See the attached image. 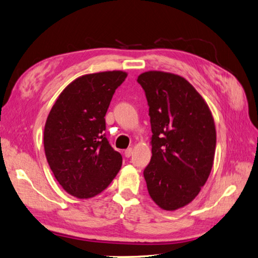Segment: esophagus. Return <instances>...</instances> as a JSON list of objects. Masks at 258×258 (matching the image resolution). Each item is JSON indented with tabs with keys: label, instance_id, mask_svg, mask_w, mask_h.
I'll list each match as a JSON object with an SVG mask.
<instances>
[{
	"label": "esophagus",
	"instance_id": "34e87169",
	"mask_svg": "<svg viewBox=\"0 0 258 258\" xmlns=\"http://www.w3.org/2000/svg\"><path fill=\"white\" fill-rule=\"evenodd\" d=\"M132 154H133V149H132V148H127L126 151L124 152V155H125V157H126V158H130L132 156Z\"/></svg>",
	"mask_w": 258,
	"mask_h": 258
}]
</instances>
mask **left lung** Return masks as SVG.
I'll use <instances>...</instances> for the list:
<instances>
[{"instance_id": "1", "label": "left lung", "mask_w": 258, "mask_h": 258, "mask_svg": "<svg viewBox=\"0 0 258 258\" xmlns=\"http://www.w3.org/2000/svg\"><path fill=\"white\" fill-rule=\"evenodd\" d=\"M145 91L152 154L144 169L148 194L167 211L187 206L210 175L217 144L209 106L182 77L148 71L137 78Z\"/></svg>"}]
</instances>
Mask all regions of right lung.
<instances>
[{
    "label": "right lung",
    "instance_id": "1",
    "mask_svg": "<svg viewBox=\"0 0 258 258\" xmlns=\"http://www.w3.org/2000/svg\"><path fill=\"white\" fill-rule=\"evenodd\" d=\"M123 71L86 75L66 88L50 110L44 131L48 164L68 194L88 199L102 192L122 166V155L105 136V114Z\"/></svg>",
    "mask_w": 258,
    "mask_h": 258
}]
</instances>
